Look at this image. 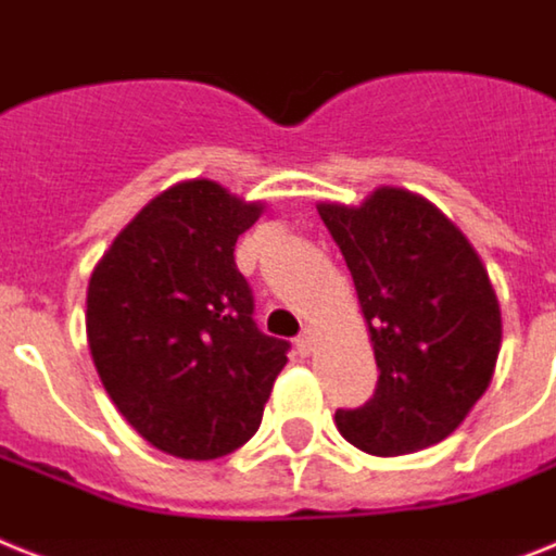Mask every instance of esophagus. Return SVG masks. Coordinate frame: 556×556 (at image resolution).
<instances>
[{
	"label": "esophagus",
	"mask_w": 556,
	"mask_h": 556,
	"mask_svg": "<svg viewBox=\"0 0 556 556\" xmlns=\"http://www.w3.org/2000/svg\"><path fill=\"white\" fill-rule=\"evenodd\" d=\"M311 342H314V331H311V328H302L300 337L293 340V345H296V351L305 356V354H311Z\"/></svg>",
	"instance_id": "esophagus-1"
}]
</instances>
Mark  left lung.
I'll use <instances>...</instances> for the list:
<instances>
[{
	"label": "left lung",
	"mask_w": 556,
	"mask_h": 556,
	"mask_svg": "<svg viewBox=\"0 0 556 556\" xmlns=\"http://www.w3.org/2000/svg\"><path fill=\"white\" fill-rule=\"evenodd\" d=\"M363 305L380 380L337 410L356 448L396 457L445 440L485 394L503 323L480 256L431 202L380 188L359 207L319 205Z\"/></svg>",
	"instance_id": "obj_1"
}]
</instances>
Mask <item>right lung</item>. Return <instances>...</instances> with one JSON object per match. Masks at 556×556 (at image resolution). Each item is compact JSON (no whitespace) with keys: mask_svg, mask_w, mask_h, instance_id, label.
<instances>
[{"mask_svg":"<svg viewBox=\"0 0 556 556\" xmlns=\"http://www.w3.org/2000/svg\"><path fill=\"white\" fill-rule=\"evenodd\" d=\"M263 205L211 179L148 202L90 274L88 345L119 414L182 459L237 451L263 422L286 340L254 323L233 245Z\"/></svg>","mask_w":556,"mask_h":556,"instance_id":"obj_1","label":"right lung"}]
</instances>
